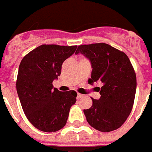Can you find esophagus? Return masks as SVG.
I'll use <instances>...</instances> for the list:
<instances>
[{"instance_id":"obj_1","label":"esophagus","mask_w":152,"mask_h":152,"mask_svg":"<svg viewBox=\"0 0 152 152\" xmlns=\"http://www.w3.org/2000/svg\"><path fill=\"white\" fill-rule=\"evenodd\" d=\"M83 96V95H82V94H80V93H78V95H77V98L80 99L82 98Z\"/></svg>"}]
</instances>
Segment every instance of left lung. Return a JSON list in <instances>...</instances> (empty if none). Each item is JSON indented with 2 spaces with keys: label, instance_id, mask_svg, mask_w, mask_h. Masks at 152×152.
Segmentation results:
<instances>
[{
  "label": "left lung",
  "instance_id": "obj_1",
  "mask_svg": "<svg viewBox=\"0 0 152 152\" xmlns=\"http://www.w3.org/2000/svg\"><path fill=\"white\" fill-rule=\"evenodd\" d=\"M78 53L91 61L88 83L102 84L100 99L91 98V108L83 110L87 121L101 132L119 129L132 111L136 93V74L129 57L106 43L78 46L75 54Z\"/></svg>",
  "mask_w": 152,
  "mask_h": 152
}]
</instances>
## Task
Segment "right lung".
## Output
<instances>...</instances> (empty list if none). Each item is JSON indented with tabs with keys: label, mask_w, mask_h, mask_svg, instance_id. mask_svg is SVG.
<instances>
[{
	"label": "right lung",
	"mask_w": 152,
	"mask_h": 152,
	"mask_svg": "<svg viewBox=\"0 0 152 152\" xmlns=\"http://www.w3.org/2000/svg\"><path fill=\"white\" fill-rule=\"evenodd\" d=\"M77 46L41 45L27 54L19 67L16 89L27 119L42 132H56L67 122L76 102L75 91H61L52 83L61 75L62 64Z\"/></svg>",
	"instance_id": "1"
}]
</instances>
